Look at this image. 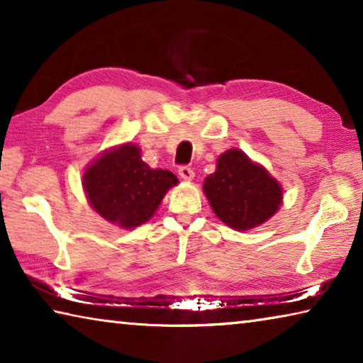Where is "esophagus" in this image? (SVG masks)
<instances>
[{
  "instance_id": "1",
  "label": "esophagus",
  "mask_w": 363,
  "mask_h": 363,
  "mask_svg": "<svg viewBox=\"0 0 363 363\" xmlns=\"http://www.w3.org/2000/svg\"><path fill=\"white\" fill-rule=\"evenodd\" d=\"M179 176L182 177L184 181H192V179H194V176H195V173H194V169H192V168H189V167H181V168H179Z\"/></svg>"
}]
</instances>
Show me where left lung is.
Returning <instances> with one entry per match:
<instances>
[{"label":"left lung","instance_id":"8db88e82","mask_svg":"<svg viewBox=\"0 0 363 363\" xmlns=\"http://www.w3.org/2000/svg\"><path fill=\"white\" fill-rule=\"evenodd\" d=\"M203 192L216 216L235 230H251L279 211L284 187L240 149H229L206 176Z\"/></svg>","mask_w":363,"mask_h":363}]
</instances>
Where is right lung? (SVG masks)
Masks as SVG:
<instances>
[{"label": "right lung", "mask_w": 363, "mask_h": 363, "mask_svg": "<svg viewBox=\"0 0 363 363\" xmlns=\"http://www.w3.org/2000/svg\"><path fill=\"white\" fill-rule=\"evenodd\" d=\"M177 182L171 171L150 168L139 145L131 143L104 150L83 173V190L91 208L121 229L147 223Z\"/></svg>", "instance_id": "right-lung-1"}]
</instances>
